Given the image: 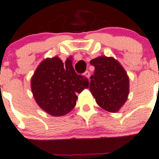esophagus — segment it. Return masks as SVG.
Instances as JSON below:
<instances>
[{"label": "esophagus", "mask_w": 159, "mask_h": 159, "mask_svg": "<svg viewBox=\"0 0 159 159\" xmlns=\"http://www.w3.org/2000/svg\"><path fill=\"white\" fill-rule=\"evenodd\" d=\"M84 75L85 77H86L87 78H89H89H90V73L89 72V71H85V72L84 73Z\"/></svg>", "instance_id": "esophagus-1"}]
</instances>
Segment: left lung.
I'll list each match as a JSON object with an SVG mask.
<instances>
[{
    "mask_svg": "<svg viewBox=\"0 0 159 159\" xmlns=\"http://www.w3.org/2000/svg\"><path fill=\"white\" fill-rule=\"evenodd\" d=\"M95 71L89 89L100 107L115 113L125 104L129 93V78L121 63L113 57L98 56L90 61Z\"/></svg>",
    "mask_w": 159,
    "mask_h": 159,
    "instance_id": "1",
    "label": "left lung"
}]
</instances>
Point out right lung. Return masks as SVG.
<instances>
[{"label":"right lung","instance_id":"1","mask_svg":"<svg viewBox=\"0 0 159 159\" xmlns=\"http://www.w3.org/2000/svg\"><path fill=\"white\" fill-rule=\"evenodd\" d=\"M30 87L38 106L50 115L59 117L74 109L76 94L88 88L89 80L77 75L71 58L63 63L54 56L46 58L38 65L31 78Z\"/></svg>","mask_w":159,"mask_h":159}]
</instances>
